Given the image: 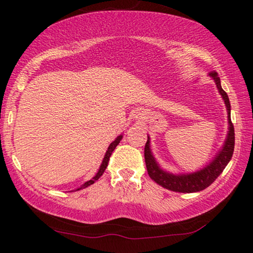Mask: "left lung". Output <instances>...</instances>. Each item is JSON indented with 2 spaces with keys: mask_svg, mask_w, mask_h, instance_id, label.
Returning <instances> with one entry per match:
<instances>
[{
  "mask_svg": "<svg viewBox=\"0 0 253 253\" xmlns=\"http://www.w3.org/2000/svg\"><path fill=\"white\" fill-rule=\"evenodd\" d=\"M210 77L215 83L217 91H219L221 98L223 99L224 105L227 108L228 114V132L227 137L224 139L222 147L215 154L210 164H207L205 167L197 171L192 172H179V174H172L160 167L158 161L155 160L153 153L151 150V138L147 136V141L145 145V164H146L147 172L150 177L157 182L159 185L170 190L175 192L183 193H191L198 192L206 189L212 183L215 181L226 166L229 164L231 157L234 153L235 146V131L234 126L230 120V102L227 93L221 87V82L216 72H211Z\"/></svg>",
  "mask_w": 253,
  "mask_h": 253,
  "instance_id": "obj_1",
  "label": "left lung"
}]
</instances>
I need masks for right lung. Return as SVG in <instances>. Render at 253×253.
Here are the masks:
<instances>
[{"label": "right lung", "mask_w": 253, "mask_h": 253, "mask_svg": "<svg viewBox=\"0 0 253 253\" xmlns=\"http://www.w3.org/2000/svg\"><path fill=\"white\" fill-rule=\"evenodd\" d=\"M122 138H123V134H120V136H117V137L115 138V140H114L113 143H110V145L108 146V150H107L106 154H105V157H103V160H102V162H101V165H100L99 170H98V172H96V174H95L94 177H92L91 179H89V181L85 182L84 184H83V185L81 186V188H78V189H76V190H81V189H85V188H87V186H89L91 184H93V183H94L95 181H98V179H99L100 177H101L102 174H103V171L106 170L107 166H108V162H109V158H110V155H112L113 151L115 150V147L117 146V145H119L120 141L122 140Z\"/></svg>", "instance_id": "right-lung-1"}]
</instances>
